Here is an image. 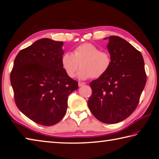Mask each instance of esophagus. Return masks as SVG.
<instances>
[{
	"label": "esophagus",
	"instance_id": "esophagus-1",
	"mask_svg": "<svg viewBox=\"0 0 159 159\" xmlns=\"http://www.w3.org/2000/svg\"><path fill=\"white\" fill-rule=\"evenodd\" d=\"M85 84V83H83V82H79V87H82V86H83Z\"/></svg>",
	"mask_w": 159,
	"mask_h": 159
}]
</instances>
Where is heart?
Masks as SVG:
<instances>
[{"instance_id": "obj_1", "label": "heart", "mask_w": 159, "mask_h": 159, "mask_svg": "<svg viewBox=\"0 0 159 159\" xmlns=\"http://www.w3.org/2000/svg\"><path fill=\"white\" fill-rule=\"evenodd\" d=\"M62 67L68 76L74 77L78 68L77 76L81 80L91 77L97 79L104 75L111 67L112 60L108 52L101 51L94 44L85 43L74 50L73 54L65 53L61 58Z\"/></svg>"}]
</instances>
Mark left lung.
<instances>
[{
  "label": "left lung",
  "instance_id": "1",
  "mask_svg": "<svg viewBox=\"0 0 159 159\" xmlns=\"http://www.w3.org/2000/svg\"><path fill=\"white\" fill-rule=\"evenodd\" d=\"M107 39L111 67L89 83L92 94L88 105L98 120L115 124L126 119L136 108L147 76L140 51L118 36L104 38Z\"/></svg>",
  "mask_w": 159,
  "mask_h": 159
}]
</instances>
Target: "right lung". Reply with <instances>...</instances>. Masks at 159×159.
Masks as SVG:
<instances>
[{
    "instance_id": "right-lung-1",
    "label": "right lung",
    "mask_w": 159,
    "mask_h": 159,
    "mask_svg": "<svg viewBox=\"0 0 159 159\" xmlns=\"http://www.w3.org/2000/svg\"><path fill=\"white\" fill-rule=\"evenodd\" d=\"M62 45L48 38L37 40L17 54L10 74L16 106L41 125L59 122L67 112L68 96L79 88L62 67Z\"/></svg>"
}]
</instances>
